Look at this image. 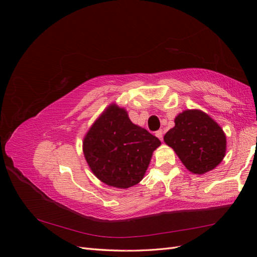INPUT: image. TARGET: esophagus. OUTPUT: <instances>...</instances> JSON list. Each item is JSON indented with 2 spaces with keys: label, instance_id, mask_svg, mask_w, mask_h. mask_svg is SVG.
Listing matches in <instances>:
<instances>
[{
  "label": "esophagus",
  "instance_id": "1",
  "mask_svg": "<svg viewBox=\"0 0 257 257\" xmlns=\"http://www.w3.org/2000/svg\"><path fill=\"white\" fill-rule=\"evenodd\" d=\"M156 136L158 138H159L160 140L163 139V130H158V132L156 133Z\"/></svg>",
  "mask_w": 257,
  "mask_h": 257
}]
</instances>
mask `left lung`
Listing matches in <instances>:
<instances>
[{"label": "left lung", "instance_id": "8db88e82", "mask_svg": "<svg viewBox=\"0 0 257 257\" xmlns=\"http://www.w3.org/2000/svg\"><path fill=\"white\" fill-rule=\"evenodd\" d=\"M165 143L176 151L189 171L203 174L223 160L226 138L221 127L201 110H185L174 119Z\"/></svg>", "mask_w": 257, "mask_h": 257}]
</instances>
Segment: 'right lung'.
<instances>
[{
	"instance_id": "right-lung-1",
	"label": "right lung",
	"mask_w": 257,
	"mask_h": 257,
	"mask_svg": "<svg viewBox=\"0 0 257 257\" xmlns=\"http://www.w3.org/2000/svg\"><path fill=\"white\" fill-rule=\"evenodd\" d=\"M83 145L95 176L111 187L127 189L143 180L152 152L161 143L112 103L91 125Z\"/></svg>"
}]
</instances>
